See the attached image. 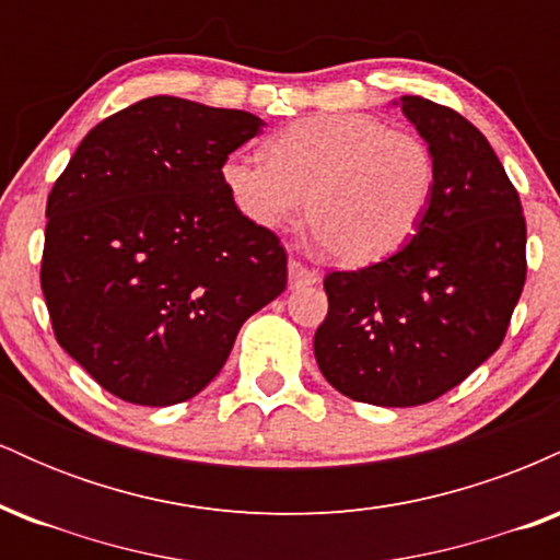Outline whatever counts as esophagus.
<instances>
[{"label":"esophagus","mask_w":560,"mask_h":560,"mask_svg":"<svg viewBox=\"0 0 560 560\" xmlns=\"http://www.w3.org/2000/svg\"><path fill=\"white\" fill-rule=\"evenodd\" d=\"M287 271H289V287H292V289L311 287V284H316V281H318V273L313 271V268L302 266V262H300V260H294V258L289 260Z\"/></svg>","instance_id":"esophagus-1"}]
</instances>
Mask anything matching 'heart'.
<instances>
[{"label": "heart", "instance_id": "b5f03b06", "mask_svg": "<svg viewBox=\"0 0 560 560\" xmlns=\"http://www.w3.org/2000/svg\"><path fill=\"white\" fill-rule=\"evenodd\" d=\"M221 182L253 226H287L305 202V221L326 258L371 266L419 231L436 165L416 133L365 113H329L276 133L266 160L226 158Z\"/></svg>", "mask_w": 560, "mask_h": 560}]
</instances>
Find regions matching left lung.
<instances>
[{
  "instance_id": "1",
  "label": "left lung",
  "mask_w": 560,
  "mask_h": 560,
  "mask_svg": "<svg viewBox=\"0 0 560 560\" xmlns=\"http://www.w3.org/2000/svg\"><path fill=\"white\" fill-rule=\"evenodd\" d=\"M395 105L434 155L432 205L400 253L326 276L313 352L350 400L410 408L458 387L503 342L526 279V223L477 126L423 96Z\"/></svg>"
}]
</instances>
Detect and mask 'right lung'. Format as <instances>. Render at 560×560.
<instances>
[{"instance_id": "1", "label": "right lung", "mask_w": 560, "mask_h": 560, "mask_svg": "<svg viewBox=\"0 0 560 560\" xmlns=\"http://www.w3.org/2000/svg\"><path fill=\"white\" fill-rule=\"evenodd\" d=\"M258 115L147 96L94 126L47 199L42 289L57 342L133 405L195 397L242 324L287 287V253L221 168Z\"/></svg>"}]
</instances>
